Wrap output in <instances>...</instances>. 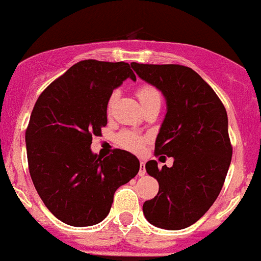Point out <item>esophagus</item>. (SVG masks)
<instances>
[{
	"label": "esophagus",
	"mask_w": 261,
	"mask_h": 261,
	"mask_svg": "<svg viewBox=\"0 0 261 261\" xmlns=\"http://www.w3.org/2000/svg\"><path fill=\"white\" fill-rule=\"evenodd\" d=\"M144 174H146V164H144V162H140L139 176H144Z\"/></svg>",
	"instance_id": "obj_1"
}]
</instances>
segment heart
<instances>
[{
    "label": "heart",
    "instance_id": "heart-1",
    "mask_svg": "<svg viewBox=\"0 0 261 261\" xmlns=\"http://www.w3.org/2000/svg\"><path fill=\"white\" fill-rule=\"evenodd\" d=\"M118 93L113 92L108 99V110H110L117 98ZM137 96L139 98L142 106H147L152 102H162V94L158 88L149 84H142L137 88ZM117 143L121 147L130 151H140L144 144V138L134 131H122L117 135Z\"/></svg>",
    "mask_w": 261,
    "mask_h": 261
}]
</instances>
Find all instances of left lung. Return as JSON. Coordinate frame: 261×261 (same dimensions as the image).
Wrapping results in <instances>:
<instances>
[{"mask_svg": "<svg viewBox=\"0 0 261 261\" xmlns=\"http://www.w3.org/2000/svg\"><path fill=\"white\" fill-rule=\"evenodd\" d=\"M131 67L158 88L167 114L155 142V155L173 158L171 168L149 160L146 171L159 182L158 196L143 203L147 221L164 230H181L198 221L214 203L232 156L226 109L209 84L178 64Z\"/></svg>", "mask_w": 261, "mask_h": 261, "instance_id": "8db88e82", "label": "left lung"}]
</instances>
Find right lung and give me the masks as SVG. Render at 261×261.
Returning <instances> with one entry per match:
<instances>
[{
    "label": "right lung",
    "mask_w": 261,
    "mask_h": 261,
    "mask_svg": "<svg viewBox=\"0 0 261 261\" xmlns=\"http://www.w3.org/2000/svg\"><path fill=\"white\" fill-rule=\"evenodd\" d=\"M128 77L137 80L127 63L83 60L36 99L26 130L29 171L47 209L67 225L103 221L115 190L139 172L137 156L124 149L105 159L90 149L108 124L109 97Z\"/></svg>",
    "instance_id": "obj_1"
}]
</instances>
